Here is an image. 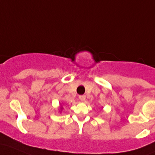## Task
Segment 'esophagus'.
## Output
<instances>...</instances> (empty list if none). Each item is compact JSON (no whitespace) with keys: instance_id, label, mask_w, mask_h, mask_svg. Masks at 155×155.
Listing matches in <instances>:
<instances>
[{"instance_id":"34e87169","label":"esophagus","mask_w":155,"mask_h":155,"mask_svg":"<svg viewBox=\"0 0 155 155\" xmlns=\"http://www.w3.org/2000/svg\"><path fill=\"white\" fill-rule=\"evenodd\" d=\"M79 98L81 101H84V100H85V96H84V95H83V96H79Z\"/></svg>"}]
</instances>
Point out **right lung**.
<instances>
[{
  "mask_svg": "<svg viewBox=\"0 0 155 155\" xmlns=\"http://www.w3.org/2000/svg\"><path fill=\"white\" fill-rule=\"evenodd\" d=\"M62 109H63V107H62V104L60 103V107H59V113H62Z\"/></svg>",
  "mask_w": 155,
  "mask_h": 155,
  "instance_id": "obj_1",
  "label": "right lung"
}]
</instances>
